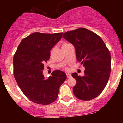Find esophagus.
<instances>
[{
    "label": "esophagus",
    "instance_id": "obj_1",
    "mask_svg": "<svg viewBox=\"0 0 123 123\" xmlns=\"http://www.w3.org/2000/svg\"><path fill=\"white\" fill-rule=\"evenodd\" d=\"M66 76H67L68 78H70V77H71V74H70V73H66Z\"/></svg>",
    "mask_w": 123,
    "mask_h": 123
}]
</instances>
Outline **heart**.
<instances>
[{
    "mask_svg": "<svg viewBox=\"0 0 123 123\" xmlns=\"http://www.w3.org/2000/svg\"><path fill=\"white\" fill-rule=\"evenodd\" d=\"M68 44H69V43H63V44H62V47H63V46H66V45Z\"/></svg>",
    "mask_w": 123,
    "mask_h": 123,
    "instance_id": "obj_1",
    "label": "heart"
}]
</instances>
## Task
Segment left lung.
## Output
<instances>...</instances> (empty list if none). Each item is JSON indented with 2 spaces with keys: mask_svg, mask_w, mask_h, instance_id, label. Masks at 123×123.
<instances>
[{
  "mask_svg": "<svg viewBox=\"0 0 123 123\" xmlns=\"http://www.w3.org/2000/svg\"><path fill=\"white\" fill-rule=\"evenodd\" d=\"M62 37L74 46L77 60L85 68L84 76L72 74L76 80L73 94L83 101L95 98L105 88L111 74L109 50L98 35L86 28L66 32Z\"/></svg>",
  "mask_w": 123,
  "mask_h": 123,
  "instance_id": "8db88e82",
  "label": "left lung"
}]
</instances>
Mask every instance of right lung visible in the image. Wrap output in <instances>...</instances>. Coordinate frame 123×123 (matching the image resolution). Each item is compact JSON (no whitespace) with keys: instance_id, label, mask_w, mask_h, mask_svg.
Returning <instances> with one entry per match:
<instances>
[{"instance_id":"obj_1","label":"right lung","mask_w":123,"mask_h":123,"mask_svg":"<svg viewBox=\"0 0 123 123\" xmlns=\"http://www.w3.org/2000/svg\"><path fill=\"white\" fill-rule=\"evenodd\" d=\"M63 33L35 32L24 38L13 58L14 76L24 94L32 102L47 105L57 99L59 88L66 79L63 72L53 71L45 79L44 63L50 51L61 40Z\"/></svg>"}]
</instances>
